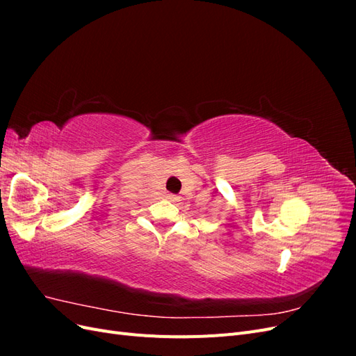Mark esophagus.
<instances>
[{
  "instance_id": "obj_1",
  "label": "esophagus",
  "mask_w": 356,
  "mask_h": 356,
  "mask_svg": "<svg viewBox=\"0 0 356 356\" xmlns=\"http://www.w3.org/2000/svg\"><path fill=\"white\" fill-rule=\"evenodd\" d=\"M168 199H170L172 202H177V200H178V197H177V196H172V195H169V196H168Z\"/></svg>"
}]
</instances>
